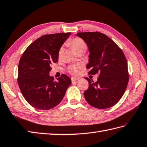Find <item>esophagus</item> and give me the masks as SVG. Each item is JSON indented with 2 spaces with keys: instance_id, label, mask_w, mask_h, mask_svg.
<instances>
[{
  "instance_id": "1",
  "label": "esophagus",
  "mask_w": 147,
  "mask_h": 147,
  "mask_svg": "<svg viewBox=\"0 0 147 147\" xmlns=\"http://www.w3.org/2000/svg\"><path fill=\"white\" fill-rule=\"evenodd\" d=\"M78 80H79V78H71V82L73 83L77 82Z\"/></svg>"
}]
</instances>
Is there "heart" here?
Wrapping results in <instances>:
<instances>
[{
  "label": "heart",
  "instance_id": "heart-1",
  "mask_svg": "<svg viewBox=\"0 0 147 147\" xmlns=\"http://www.w3.org/2000/svg\"><path fill=\"white\" fill-rule=\"evenodd\" d=\"M67 45L71 47L73 50L76 51L77 53H79L83 51H86L87 49V46L85 42L83 41L82 38L80 37H74L72 39L71 41L68 42ZM63 51L64 49L62 47L60 48L58 51V57L59 59L61 58L62 55ZM82 67V65L80 64H74L69 66L67 68V71L69 73H70L71 74L73 75H77L79 73V71L80 69Z\"/></svg>",
  "mask_w": 147,
  "mask_h": 147
}]
</instances>
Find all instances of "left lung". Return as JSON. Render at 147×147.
I'll return each mask as SVG.
<instances>
[{"label":"left lung","instance_id":"obj_1","mask_svg":"<svg viewBox=\"0 0 147 147\" xmlns=\"http://www.w3.org/2000/svg\"><path fill=\"white\" fill-rule=\"evenodd\" d=\"M90 51L87 68L88 74L99 73L94 82L88 78L89 87L84 92L89 105L99 109L116 105L124 94L129 82L127 62L122 50L113 40L99 32H79Z\"/></svg>","mask_w":147,"mask_h":147}]
</instances>
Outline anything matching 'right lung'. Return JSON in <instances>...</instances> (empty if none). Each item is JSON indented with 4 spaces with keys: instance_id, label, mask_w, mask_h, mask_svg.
Returning <instances> with one entry per match:
<instances>
[{
    "instance_id": "add662e5",
    "label": "right lung",
    "mask_w": 147,
    "mask_h": 147,
    "mask_svg": "<svg viewBox=\"0 0 147 147\" xmlns=\"http://www.w3.org/2000/svg\"><path fill=\"white\" fill-rule=\"evenodd\" d=\"M71 32L47 34L37 39L23 53L18 65V83L28 104L47 110L58 105L71 83L62 74L55 81L49 75L52 63L58 62V51Z\"/></svg>"
}]
</instances>
